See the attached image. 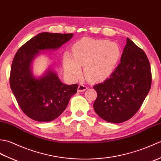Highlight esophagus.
<instances>
[{"label":"esophagus","instance_id":"34e87169","mask_svg":"<svg viewBox=\"0 0 161 161\" xmlns=\"http://www.w3.org/2000/svg\"><path fill=\"white\" fill-rule=\"evenodd\" d=\"M88 88L86 86H84L83 84H80L78 86V91L79 92H83L84 91H86Z\"/></svg>","mask_w":161,"mask_h":161}]
</instances>
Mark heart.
I'll use <instances>...</instances> for the list:
<instances>
[{"label": "heart", "instance_id": "heart-1", "mask_svg": "<svg viewBox=\"0 0 161 161\" xmlns=\"http://www.w3.org/2000/svg\"><path fill=\"white\" fill-rule=\"evenodd\" d=\"M72 50L73 57L66 53L64 57L66 73L73 79H77L81 75V66H84L86 77L93 81L110 76L121 54L118 44L107 40L83 39L74 44Z\"/></svg>", "mask_w": 161, "mask_h": 161}]
</instances>
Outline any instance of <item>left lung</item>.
<instances>
[{
	"label": "left lung",
	"mask_w": 161,
	"mask_h": 161,
	"mask_svg": "<svg viewBox=\"0 0 161 161\" xmlns=\"http://www.w3.org/2000/svg\"><path fill=\"white\" fill-rule=\"evenodd\" d=\"M151 84V67L147 57L126 38L120 63L110 77L93 87L97 93L94 110L108 122L128 120L141 108Z\"/></svg>",
	"instance_id": "8db88e82"
}]
</instances>
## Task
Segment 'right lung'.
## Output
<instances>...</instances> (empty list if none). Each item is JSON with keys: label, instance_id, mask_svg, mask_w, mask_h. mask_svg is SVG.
Segmentation results:
<instances>
[{"label": "right lung", "instance_id": "right-lung-1", "mask_svg": "<svg viewBox=\"0 0 161 161\" xmlns=\"http://www.w3.org/2000/svg\"><path fill=\"white\" fill-rule=\"evenodd\" d=\"M73 34L42 32L34 36L17 51L12 64L9 83L21 110L39 122H50L62 114L78 84L61 82L49 68L42 77L32 72V63L41 51L56 50L68 42Z\"/></svg>", "mask_w": 161, "mask_h": 161}]
</instances>
